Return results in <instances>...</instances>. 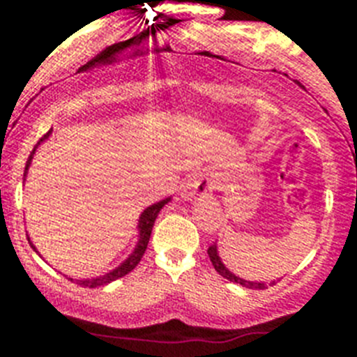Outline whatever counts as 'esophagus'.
<instances>
[{
  "mask_svg": "<svg viewBox=\"0 0 357 357\" xmlns=\"http://www.w3.org/2000/svg\"><path fill=\"white\" fill-rule=\"evenodd\" d=\"M213 183L206 178H199V179H192V181L185 183L179 192L183 201H192L195 197H204V195H210L213 192Z\"/></svg>",
  "mask_w": 357,
  "mask_h": 357,
  "instance_id": "obj_1",
  "label": "esophagus"
}]
</instances>
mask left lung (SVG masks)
I'll use <instances>...</instances> for the list:
<instances>
[{"label":"left lung","mask_w":357,"mask_h":357,"mask_svg":"<svg viewBox=\"0 0 357 357\" xmlns=\"http://www.w3.org/2000/svg\"><path fill=\"white\" fill-rule=\"evenodd\" d=\"M208 256H210L211 263H213L215 271L218 272V274L222 275V278H226L227 281H233L236 282V284H242L243 288H250V290H265L266 288V282H258V281H247V279L240 278V275L233 274V272L227 268L226 265H224L222 258H220V255H218V249H217V243H213V245L208 249ZM275 281H272L271 284H274Z\"/></svg>","instance_id":"obj_1"}]
</instances>
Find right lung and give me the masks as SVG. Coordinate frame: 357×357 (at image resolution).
Masks as SVG:
<instances>
[{
    "mask_svg": "<svg viewBox=\"0 0 357 357\" xmlns=\"http://www.w3.org/2000/svg\"><path fill=\"white\" fill-rule=\"evenodd\" d=\"M51 131H53V130L47 131V133L44 135L43 139L38 140L37 146L33 147V151H31L30 158H28V162H26V169H24V181H26V176H28V171H30V165H31V160H33L35 151H37V147L40 146V144L46 142V140L50 139ZM171 199L172 197L162 199V201H158V202H155V204H151V206H147L146 210H144L142 213H140L139 224H137V229H139V234H137V243H135V249L131 250V255L128 256V258L124 259V261L121 263V265L115 266L114 271L105 272V274L96 275V278H91V279H89V278H86V279H73V278H69L70 281H76L79 284V287H83V288H99V287H107V284H110V282L115 281V279L124 278V275H126V274H130V272L133 271L135 266L139 265L140 259H142L144 252H146V249H147V243H149L151 231H153V226H155L156 218H158V213H160V211H162V208L165 206V204H169V202H171ZM26 236H28V234H26ZM28 242H30L31 249H33L35 252H37V255H38L37 247L33 245V242H31V240H30V236H28ZM38 256H40V255H38ZM40 258H43V256H40Z\"/></svg>",
    "mask_w": 357,
    "mask_h": 357,
    "instance_id": "1",
    "label": "right lung"
}]
</instances>
